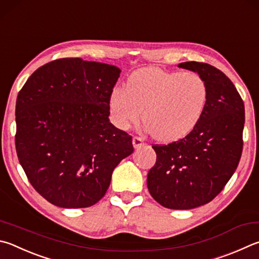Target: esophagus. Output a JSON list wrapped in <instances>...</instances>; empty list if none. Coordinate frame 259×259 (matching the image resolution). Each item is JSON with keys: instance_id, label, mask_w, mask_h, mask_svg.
Segmentation results:
<instances>
[{"instance_id": "1", "label": "esophagus", "mask_w": 259, "mask_h": 259, "mask_svg": "<svg viewBox=\"0 0 259 259\" xmlns=\"http://www.w3.org/2000/svg\"><path fill=\"white\" fill-rule=\"evenodd\" d=\"M133 145H134V147H135L136 149H138V148H142L143 146L145 145V143H144V140H143L142 138L134 137V139H133Z\"/></svg>"}]
</instances>
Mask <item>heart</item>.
I'll use <instances>...</instances> for the list:
<instances>
[{
  "instance_id": "obj_1",
  "label": "heart",
  "mask_w": 259,
  "mask_h": 259,
  "mask_svg": "<svg viewBox=\"0 0 259 259\" xmlns=\"http://www.w3.org/2000/svg\"><path fill=\"white\" fill-rule=\"evenodd\" d=\"M209 89L197 72L145 68L131 74L125 87L109 97L113 124L126 130L142 116L145 128L161 143L178 142L194 131L208 104Z\"/></svg>"
}]
</instances>
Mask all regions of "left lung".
<instances>
[{"mask_svg":"<svg viewBox=\"0 0 259 259\" xmlns=\"http://www.w3.org/2000/svg\"><path fill=\"white\" fill-rule=\"evenodd\" d=\"M199 73L209 97L199 124L187 137L153 146L156 163L147 176L149 194L170 209H192L213 200L233 176L242 153L244 105L232 81L207 63L182 62Z\"/></svg>","mask_w":259,"mask_h":259,"instance_id":"8db88e82","label":"left lung"}]
</instances>
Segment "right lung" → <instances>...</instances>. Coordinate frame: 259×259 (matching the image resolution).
Listing matches in <instances>:
<instances>
[{
	"label": "right lung",
	"mask_w": 259,
	"mask_h": 259,
	"mask_svg": "<svg viewBox=\"0 0 259 259\" xmlns=\"http://www.w3.org/2000/svg\"><path fill=\"white\" fill-rule=\"evenodd\" d=\"M121 70L79 58L43 65L16 104V149L35 190L62 208L96 204L133 138L111 123L109 97Z\"/></svg>",
	"instance_id": "1"
}]
</instances>
